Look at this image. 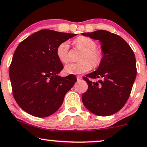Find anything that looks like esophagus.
Wrapping results in <instances>:
<instances>
[{
	"mask_svg": "<svg viewBox=\"0 0 147 147\" xmlns=\"http://www.w3.org/2000/svg\"><path fill=\"white\" fill-rule=\"evenodd\" d=\"M77 80L79 81V80H81V79H82V77H81V76L78 75V76H77Z\"/></svg>",
	"mask_w": 147,
	"mask_h": 147,
	"instance_id": "34e87169",
	"label": "esophagus"
}]
</instances>
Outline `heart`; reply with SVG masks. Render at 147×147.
<instances>
[{
    "mask_svg": "<svg viewBox=\"0 0 147 147\" xmlns=\"http://www.w3.org/2000/svg\"><path fill=\"white\" fill-rule=\"evenodd\" d=\"M74 44L77 49L84 51L81 57L80 63H70L65 66V72L71 75L84 73L90 70L91 65L96 67L100 64L102 54L96 49V43L92 39L86 36H79L74 40ZM56 54L61 62L67 63L69 61V42L60 43L56 49ZM90 61L88 63L87 61ZM91 64L90 65V63Z\"/></svg>",
    "mask_w": 147,
    "mask_h": 147,
    "instance_id": "1",
    "label": "heart"
}]
</instances>
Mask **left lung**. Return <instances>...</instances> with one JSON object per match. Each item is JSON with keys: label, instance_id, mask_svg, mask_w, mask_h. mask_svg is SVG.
Returning a JSON list of instances; mask_svg holds the SVG:
<instances>
[{"label": "left lung", "instance_id": "obj_1", "mask_svg": "<svg viewBox=\"0 0 147 147\" xmlns=\"http://www.w3.org/2000/svg\"><path fill=\"white\" fill-rule=\"evenodd\" d=\"M81 35L100 42L102 57L96 70L83 77L88 84L82 102L95 115L118 112L129 97L136 77V57L129 45L119 35L105 30ZM98 78V82L92 79Z\"/></svg>", "mask_w": 147, "mask_h": 147}]
</instances>
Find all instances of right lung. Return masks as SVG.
<instances>
[{"label":"right lung","instance_id":"1","mask_svg":"<svg viewBox=\"0 0 147 147\" xmlns=\"http://www.w3.org/2000/svg\"><path fill=\"white\" fill-rule=\"evenodd\" d=\"M77 35L43 29L18 46L10 65L9 77L16 101L28 114L47 117L62 105L77 78L73 75H58L63 66L56 49L60 43Z\"/></svg>","mask_w":147,"mask_h":147}]
</instances>
